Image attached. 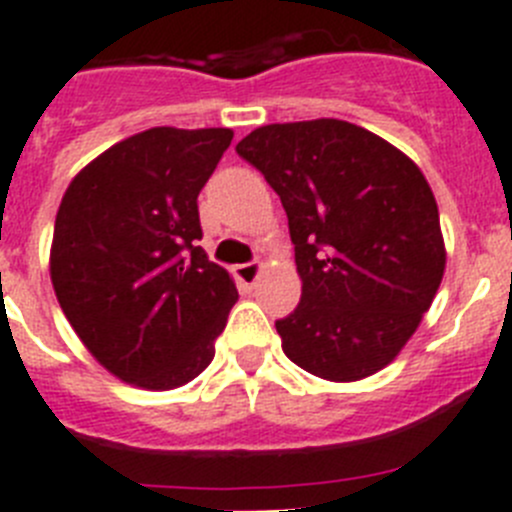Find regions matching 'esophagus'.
<instances>
[{"instance_id":"esophagus-1","label":"esophagus","mask_w":512,"mask_h":512,"mask_svg":"<svg viewBox=\"0 0 512 512\" xmlns=\"http://www.w3.org/2000/svg\"><path fill=\"white\" fill-rule=\"evenodd\" d=\"M261 269H264V266H261V261H248V264L235 266L233 274H235V279L243 284V287H253V284H256V279H259Z\"/></svg>"}]
</instances>
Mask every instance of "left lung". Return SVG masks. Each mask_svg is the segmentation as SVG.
I'll list each match as a JSON object with an SVG mask.
<instances>
[{"label":"left lung","mask_w":512,"mask_h":512,"mask_svg":"<svg viewBox=\"0 0 512 512\" xmlns=\"http://www.w3.org/2000/svg\"><path fill=\"white\" fill-rule=\"evenodd\" d=\"M279 194L302 297L277 320L287 359L328 382L390 364L431 307L446 269L423 171L354 122L264 125L235 146Z\"/></svg>","instance_id":"1"}]
</instances>
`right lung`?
I'll list each match as a JSON object with an SVG mask.
<instances>
[{
  "label": "right lung",
  "instance_id": "add662e5",
  "mask_svg": "<svg viewBox=\"0 0 512 512\" xmlns=\"http://www.w3.org/2000/svg\"><path fill=\"white\" fill-rule=\"evenodd\" d=\"M228 128H151L87 164L63 194L51 282L99 364L143 390H174L210 366L238 289L212 264L197 197Z\"/></svg>",
  "mask_w": 512,
  "mask_h": 512
}]
</instances>
